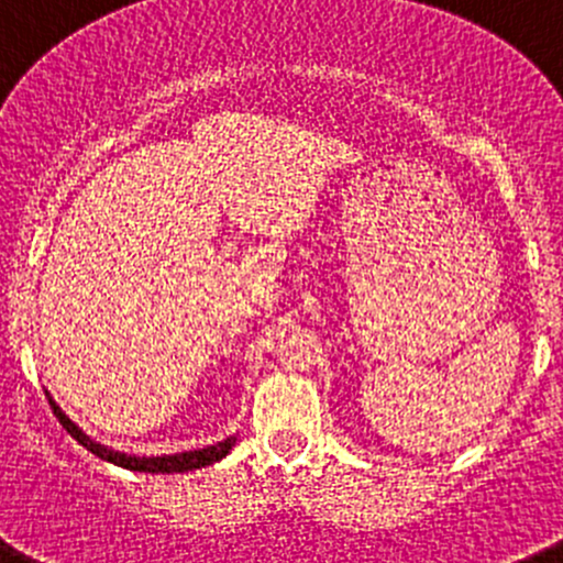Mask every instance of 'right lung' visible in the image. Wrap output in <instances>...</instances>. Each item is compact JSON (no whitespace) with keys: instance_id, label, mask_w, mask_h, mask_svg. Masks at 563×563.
I'll list each match as a JSON object with an SVG mask.
<instances>
[{"instance_id":"right-lung-1","label":"right lung","mask_w":563,"mask_h":563,"mask_svg":"<svg viewBox=\"0 0 563 563\" xmlns=\"http://www.w3.org/2000/svg\"><path fill=\"white\" fill-rule=\"evenodd\" d=\"M48 404H52L54 415H57V420L65 427V432H68L70 438L76 440V443H81L87 451H92V454L101 456V460L112 462V465L125 467V471H140V473H187V471H198V467H206V465H214V462H220L222 456H225L228 451L233 449V443H236V438H231V440H225V443L209 445V449H200V451H187V454L143 456V460H136V456L118 454V451H109V449H103V445L92 443V440L87 438V434L81 432L79 427H76L74 420H70L68 415H65L63 409H59L57 404L52 401V398H48Z\"/></svg>"}]
</instances>
